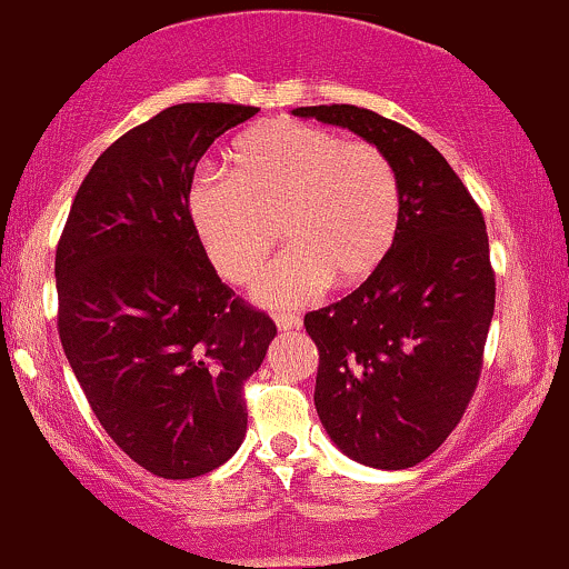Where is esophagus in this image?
<instances>
[{"instance_id":"obj_1","label":"esophagus","mask_w":569,"mask_h":569,"mask_svg":"<svg viewBox=\"0 0 569 569\" xmlns=\"http://www.w3.org/2000/svg\"><path fill=\"white\" fill-rule=\"evenodd\" d=\"M277 327H279V330H284V332L298 330L300 319L292 317V313H279V317H277Z\"/></svg>"}]
</instances>
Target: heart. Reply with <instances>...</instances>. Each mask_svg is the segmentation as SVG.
<instances>
[{
    "label": "heart",
    "instance_id": "heart-1",
    "mask_svg": "<svg viewBox=\"0 0 569 569\" xmlns=\"http://www.w3.org/2000/svg\"><path fill=\"white\" fill-rule=\"evenodd\" d=\"M226 170L191 186V229L226 282L250 284L279 223L290 250L256 287L271 309L311 303L330 282H365L397 242L402 189L391 159L367 140L271 119L233 140Z\"/></svg>",
    "mask_w": 569,
    "mask_h": 569
}]
</instances>
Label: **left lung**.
Masks as SVG:
<instances>
[{"label": "left lung", "instance_id": "8db88e82", "mask_svg": "<svg viewBox=\"0 0 569 569\" xmlns=\"http://www.w3.org/2000/svg\"><path fill=\"white\" fill-rule=\"evenodd\" d=\"M296 117L346 127L391 159L399 233L351 296L306 313L319 349V420L338 450L399 471L420 463L463 418L496 311L482 210L426 138L357 106H300Z\"/></svg>", "mask_w": 569, "mask_h": 569}]
</instances>
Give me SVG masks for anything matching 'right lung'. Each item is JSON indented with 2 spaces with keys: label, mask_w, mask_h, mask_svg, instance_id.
Wrapping results in <instances>:
<instances>
[{
  "label": "right lung",
  "mask_w": 569,
  "mask_h": 569,
  "mask_svg": "<svg viewBox=\"0 0 569 569\" xmlns=\"http://www.w3.org/2000/svg\"><path fill=\"white\" fill-rule=\"evenodd\" d=\"M256 106L178 103L113 140L56 250L58 332L106 433L162 479L218 469L277 325L233 296L189 220L193 170Z\"/></svg>",
  "instance_id": "right-lung-1"
}]
</instances>
